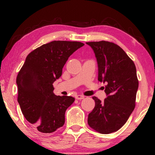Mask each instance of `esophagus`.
I'll return each instance as SVG.
<instances>
[{
  "label": "esophagus",
  "instance_id": "34e87169",
  "mask_svg": "<svg viewBox=\"0 0 155 155\" xmlns=\"http://www.w3.org/2000/svg\"><path fill=\"white\" fill-rule=\"evenodd\" d=\"M75 98H76V99L80 100V99H83L84 98V96H83V95H81V94H77L75 96Z\"/></svg>",
  "mask_w": 155,
  "mask_h": 155
}]
</instances>
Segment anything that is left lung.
Masks as SVG:
<instances>
[{
  "instance_id": "1",
  "label": "left lung",
  "mask_w": 155,
  "mask_h": 155,
  "mask_svg": "<svg viewBox=\"0 0 155 155\" xmlns=\"http://www.w3.org/2000/svg\"><path fill=\"white\" fill-rule=\"evenodd\" d=\"M98 65V80L106 84L107 98L92 99L95 107L88 115L91 128L101 134L116 132L126 124L135 109L138 80L136 68L126 52L106 41L86 42Z\"/></svg>"
}]
</instances>
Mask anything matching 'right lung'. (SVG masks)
<instances>
[{"instance_id":"right-lung-1","label":"right lung","mask_w":155,"mask_h":155,"mask_svg":"<svg viewBox=\"0 0 155 155\" xmlns=\"http://www.w3.org/2000/svg\"><path fill=\"white\" fill-rule=\"evenodd\" d=\"M84 45L54 41L36 48L25 59L16 79L18 101L25 118L39 132L53 133L64 125L65 111L75 98L56 96L53 83L62 75L69 57Z\"/></svg>"}]
</instances>
